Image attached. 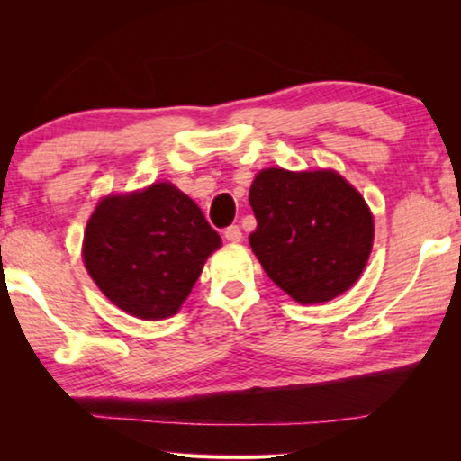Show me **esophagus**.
Returning <instances> with one entry per match:
<instances>
[{"label":"esophagus","instance_id":"obj_1","mask_svg":"<svg viewBox=\"0 0 461 461\" xmlns=\"http://www.w3.org/2000/svg\"><path fill=\"white\" fill-rule=\"evenodd\" d=\"M223 236H225V240L231 241V244H238V241H241V230L238 228V225H231V228L223 231Z\"/></svg>","mask_w":461,"mask_h":461}]
</instances>
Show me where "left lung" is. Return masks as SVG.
Here are the masks:
<instances>
[{
	"instance_id": "1",
	"label": "left lung",
	"mask_w": 461,
	"mask_h": 461,
	"mask_svg": "<svg viewBox=\"0 0 461 461\" xmlns=\"http://www.w3.org/2000/svg\"><path fill=\"white\" fill-rule=\"evenodd\" d=\"M249 246L272 283L301 305L349 291L368 264L374 215L338 170L262 168L249 185Z\"/></svg>"
}]
</instances>
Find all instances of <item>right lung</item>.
Masks as SVG:
<instances>
[{
  "mask_svg": "<svg viewBox=\"0 0 461 461\" xmlns=\"http://www.w3.org/2000/svg\"><path fill=\"white\" fill-rule=\"evenodd\" d=\"M221 238L168 181L109 193L87 220L81 256L115 307L144 321L178 313Z\"/></svg>",
  "mask_w": 461,
  "mask_h": 461,
  "instance_id": "add662e5",
  "label": "right lung"
}]
</instances>
